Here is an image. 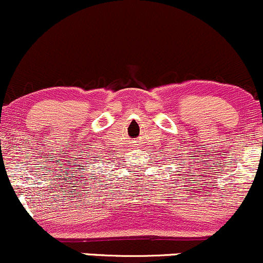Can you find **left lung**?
I'll use <instances>...</instances> for the list:
<instances>
[{
	"instance_id": "1",
	"label": "left lung",
	"mask_w": 263,
	"mask_h": 263,
	"mask_svg": "<svg viewBox=\"0 0 263 263\" xmlns=\"http://www.w3.org/2000/svg\"><path fill=\"white\" fill-rule=\"evenodd\" d=\"M182 168H183V167H182Z\"/></svg>"
}]
</instances>
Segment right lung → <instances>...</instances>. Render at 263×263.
<instances>
[{
  "mask_svg": "<svg viewBox=\"0 0 263 263\" xmlns=\"http://www.w3.org/2000/svg\"><path fill=\"white\" fill-rule=\"evenodd\" d=\"M82 159H83V158H81V159H80V161H78V164H76V166H78V167H83V166H82V164H83V163H85V162H87L88 157H87V158H86V161H85V162H83V161H82ZM85 167H86V166H85Z\"/></svg>",
  "mask_w": 263,
  "mask_h": 263,
  "instance_id": "add662e5",
  "label": "right lung"
}]
</instances>
